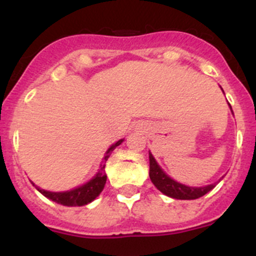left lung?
I'll list each match as a JSON object with an SVG mask.
<instances>
[{
  "label": "left lung",
  "instance_id": "1",
  "mask_svg": "<svg viewBox=\"0 0 256 256\" xmlns=\"http://www.w3.org/2000/svg\"><path fill=\"white\" fill-rule=\"evenodd\" d=\"M148 159H150V180L155 184V187L162 192L164 195L169 198H178V200H195V198L204 196L209 191H212L216 186V183L208 184L205 187H188L182 183H178L177 180H172L168 174L165 173L159 164L154 159L152 154L148 152Z\"/></svg>",
  "mask_w": 256,
  "mask_h": 256
}]
</instances>
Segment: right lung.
<instances>
[{
  "instance_id": "1",
  "label": "right lung",
  "mask_w": 256,
  "mask_h": 256,
  "mask_svg": "<svg viewBox=\"0 0 256 256\" xmlns=\"http://www.w3.org/2000/svg\"><path fill=\"white\" fill-rule=\"evenodd\" d=\"M124 140H119L116 144H114L112 146H110L108 151H106L105 156H104V160L100 165V169L96 173L94 178L91 180H88L86 184L83 186H79L74 190H70V191L65 192H51V191H44V190H40V187H37L38 191L42 194L44 196H46L50 200L55 201L58 204L65 205V206H83V205L90 204L91 201H94L97 196L100 195L101 191L105 187L106 183V173H105V162H108V156L112 155V152L114 151V148L116 146L123 142Z\"/></svg>"
}]
</instances>
